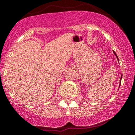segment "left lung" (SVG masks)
Segmentation results:
<instances>
[{"label": "left lung", "instance_id": "left-lung-1", "mask_svg": "<svg viewBox=\"0 0 135 135\" xmlns=\"http://www.w3.org/2000/svg\"><path fill=\"white\" fill-rule=\"evenodd\" d=\"M113 53H114V55H116V56H117V59H118V56H117V54H116V53H115V52H114V51H113ZM122 76H121V79H120V80H121L122 78ZM120 84H121V82H120V85H119V86H120Z\"/></svg>", "mask_w": 135, "mask_h": 135}]
</instances>
